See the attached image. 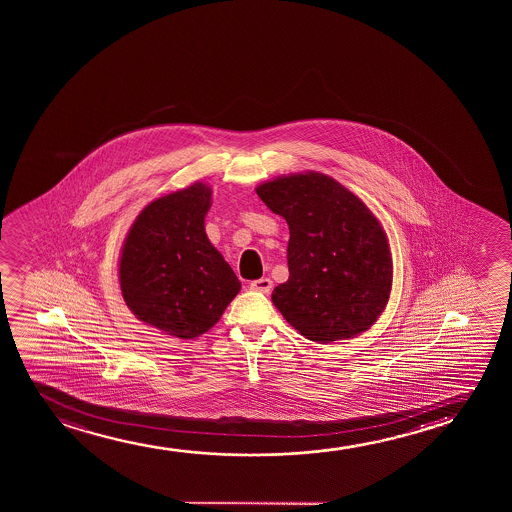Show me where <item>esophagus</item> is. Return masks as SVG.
I'll return each mask as SVG.
<instances>
[{
	"instance_id": "34e87169",
	"label": "esophagus",
	"mask_w": 512,
	"mask_h": 512,
	"mask_svg": "<svg viewBox=\"0 0 512 512\" xmlns=\"http://www.w3.org/2000/svg\"><path fill=\"white\" fill-rule=\"evenodd\" d=\"M250 288H252L253 292H259V294H269L271 288H273V281L269 280V278H260V280L252 281Z\"/></svg>"
}]
</instances>
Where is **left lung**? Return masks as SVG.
Returning <instances> with one entry per match:
<instances>
[{"label":"left lung","mask_w":512,"mask_h":512,"mask_svg":"<svg viewBox=\"0 0 512 512\" xmlns=\"http://www.w3.org/2000/svg\"><path fill=\"white\" fill-rule=\"evenodd\" d=\"M257 194L290 231V276L273 290L285 320L316 343L369 329L392 288L390 250L371 210L320 173L276 178Z\"/></svg>","instance_id":"1"}]
</instances>
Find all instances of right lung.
Returning <instances> with one entry per match:
<instances>
[{"mask_svg": "<svg viewBox=\"0 0 512 512\" xmlns=\"http://www.w3.org/2000/svg\"><path fill=\"white\" fill-rule=\"evenodd\" d=\"M211 189L194 183L141 211L120 257V288L143 322L180 339L201 336L241 288L204 232Z\"/></svg>", "mask_w": 512, "mask_h": 512, "instance_id": "obj_1", "label": "right lung"}]
</instances>
